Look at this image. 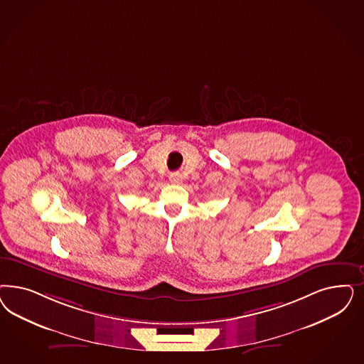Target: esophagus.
<instances>
[{
    "mask_svg": "<svg viewBox=\"0 0 364 364\" xmlns=\"http://www.w3.org/2000/svg\"><path fill=\"white\" fill-rule=\"evenodd\" d=\"M168 178H170L171 183H181L182 182V176L179 173H171Z\"/></svg>",
    "mask_w": 364,
    "mask_h": 364,
    "instance_id": "34e87169",
    "label": "esophagus"
}]
</instances>
